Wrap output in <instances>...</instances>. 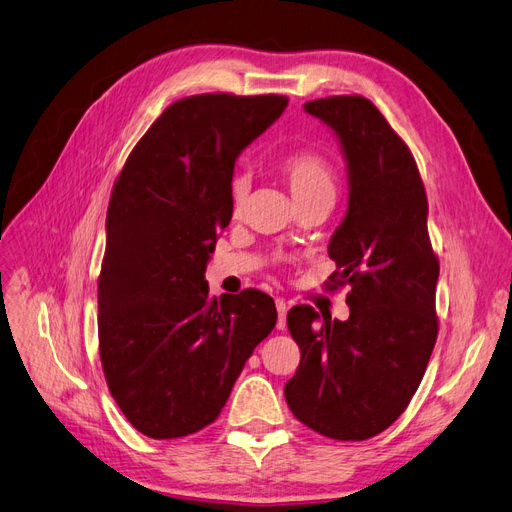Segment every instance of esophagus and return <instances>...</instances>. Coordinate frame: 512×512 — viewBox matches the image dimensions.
I'll return each instance as SVG.
<instances>
[{"label": "esophagus", "instance_id": "34e87169", "mask_svg": "<svg viewBox=\"0 0 512 512\" xmlns=\"http://www.w3.org/2000/svg\"><path fill=\"white\" fill-rule=\"evenodd\" d=\"M276 310H278V321H276V327L278 329H285V325H287V304H285V300H276Z\"/></svg>", "mask_w": 512, "mask_h": 512}]
</instances>
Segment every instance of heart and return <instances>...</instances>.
I'll use <instances>...</instances> for the list:
<instances>
[{
    "instance_id": "heart-1",
    "label": "heart",
    "mask_w": 512,
    "mask_h": 512,
    "mask_svg": "<svg viewBox=\"0 0 512 512\" xmlns=\"http://www.w3.org/2000/svg\"><path fill=\"white\" fill-rule=\"evenodd\" d=\"M276 170L283 176L285 185L298 206L310 200H319V197H332L334 200L336 176L332 163L321 153L310 151V148L291 151L278 159ZM246 195H249V180H246V176H236L232 180V189H229V200H232L234 212L244 206Z\"/></svg>"
}]
</instances>
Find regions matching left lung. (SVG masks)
Returning <instances> with one entry per match:
<instances>
[{"label":"left lung","instance_id":"left-lung-1","mask_svg":"<svg viewBox=\"0 0 512 512\" xmlns=\"http://www.w3.org/2000/svg\"><path fill=\"white\" fill-rule=\"evenodd\" d=\"M304 110L334 131L349 174V206L327 253L338 268L332 289L351 287V315L289 310L302 359L285 400L310 430L368 440L406 410L438 336L427 195L408 146L366 97L334 95Z\"/></svg>","mask_w":512,"mask_h":512}]
</instances>
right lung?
<instances>
[{"instance_id":"add662e5","label":"right lung","mask_w":512,"mask_h":512,"mask_svg":"<svg viewBox=\"0 0 512 512\" xmlns=\"http://www.w3.org/2000/svg\"><path fill=\"white\" fill-rule=\"evenodd\" d=\"M287 102L229 93L178 100L114 183L97 283L100 357L114 402L148 438H183L217 419L276 325L270 295L210 298L204 272L232 221L236 159Z\"/></svg>"}]
</instances>
